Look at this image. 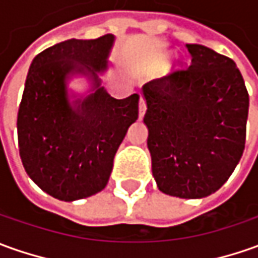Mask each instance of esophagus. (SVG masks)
Segmentation results:
<instances>
[{"label":"esophagus","mask_w":258,"mask_h":258,"mask_svg":"<svg viewBox=\"0 0 258 258\" xmlns=\"http://www.w3.org/2000/svg\"><path fill=\"white\" fill-rule=\"evenodd\" d=\"M145 111H147V103H145V100L141 99L140 100V118L144 117Z\"/></svg>","instance_id":"obj_1"}]
</instances>
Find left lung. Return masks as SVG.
I'll return each instance as SVG.
<instances>
[{"instance_id": "1", "label": "left lung", "mask_w": 258, "mask_h": 258, "mask_svg": "<svg viewBox=\"0 0 258 258\" xmlns=\"http://www.w3.org/2000/svg\"><path fill=\"white\" fill-rule=\"evenodd\" d=\"M190 62L144 86L152 175L166 195L198 199L223 186L244 151L248 93L230 57L186 43Z\"/></svg>"}]
</instances>
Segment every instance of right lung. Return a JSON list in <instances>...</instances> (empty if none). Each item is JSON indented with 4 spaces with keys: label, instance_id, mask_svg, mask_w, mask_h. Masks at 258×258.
Wrapping results in <instances>:
<instances>
[{
    "label": "right lung",
    "instance_id": "1",
    "mask_svg": "<svg viewBox=\"0 0 258 258\" xmlns=\"http://www.w3.org/2000/svg\"><path fill=\"white\" fill-rule=\"evenodd\" d=\"M111 33L69 39L35 56L19 104V155L29 178L46 194L72 202L96 195L108 182L113 161L128 127L138 118V94L117 100L100 87ZM69 73L93 82L96 92L70 105Z\"/></svg>",
    "mask_w": 258,
    "mask_h": 258
}]
</instances>
